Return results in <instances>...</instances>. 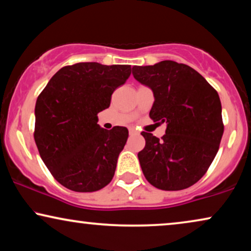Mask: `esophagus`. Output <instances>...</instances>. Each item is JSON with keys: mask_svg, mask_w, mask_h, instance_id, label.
<instances>
[{"mask_svg": "<svg viewBox=\"0 0 251 251\" xmlns=\"http://www.w3.org/2000/svg\"><path fill=\"white\" fill-rule=\"evenodd\" d=\"M129 134H131V135H135V134H138V132H136L134 128H129Z\"/></svg>", "mask_w": 251, "mask_h": 251, "instance_id": "esophagus-1", "label": "esophagus"}]
</instances>
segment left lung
Segmentation results:
<instances>
[{"label":"left lung","instance_id":"left-lung-1","mask_svg":"<svg viewBox=\"0 0 251 251\" xmlns=\"http://www.w3.org/2000/svg\"><path fill=\"white\" fill-rule=\"evenodd\" d=\"M132 73L152 91L150 118L166 124L162 140L141 133L143 175L158 189L188 188L205 175L219 149L224 125L218 93L198 71L173 61L135 65Z\"/></svg>","mask_w":251,"mask_h":251}]
</instances>
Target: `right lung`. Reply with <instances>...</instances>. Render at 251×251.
I'll return each mask as SVG.
<instances>
[{
  "label": "right lung",
  "mask_w": 251,
  "mask_h": 251,
  "mask_svg": "<svg viewBox=\"0 0 251 251\" xmlns=\"http://www.w3.org/2000/svg\"><path fill=\"white\" fill-rule=\"evenodd\" d=\"M131 71V65L95 62L64 66L36 100V147L53 178L66 188L95 192L112 180L128 129L102 128L98 113L109 108L112 93Z\"/></svg>",
  "instance_id": "right-lung-1"
}]
</instances>
